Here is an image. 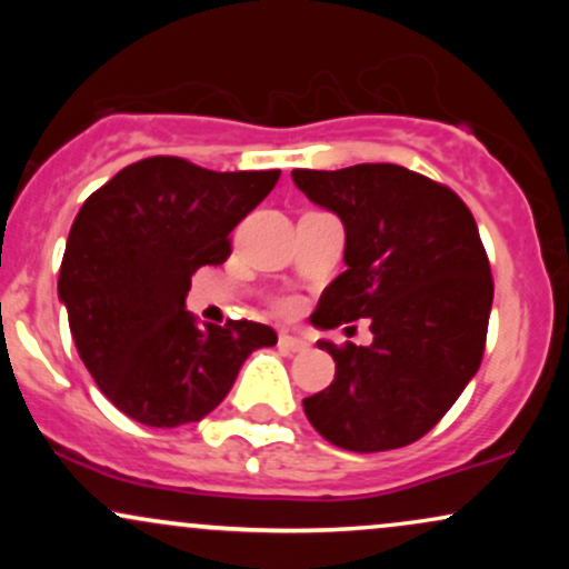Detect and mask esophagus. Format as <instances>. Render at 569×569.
Masks as SVG:
<instances>
[{"label": "esophagus", "mask_w": 569, "mask_h": 569, "mask_svg": "<svg viewBox=\"0 0 569 569\" xmlns=\"http://www.w3.org/2000/svg\"><path fill=\"white\" fill-rule=\"evenodd\" d=\"M278 345H280V350H286V352H305L307 348H310L302 337H293V335H280Z\"/></svg>", "instance_id": "1"}]
</instances>
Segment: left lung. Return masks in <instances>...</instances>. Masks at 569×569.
Here are the masks:
<instances>
[{
  "instance_id": "8db88e82",
  "label": "left lung",
  "mask_w": 569,
  "mask_h": 569,
  "mask_svg": "<svg viewBox=\"0 0 569 569\" xmlns=\"http://www.w3.org/2000/svg\"><path fill=\"white\" fill-rule=\"evenodd\" d=\"M291 179L345 227L348 270L326 286L312 326L369 318L375 335L367 348L318 342L337 375L302 401L307 420L350 452L407 447L479 371L492 310L479 227L452 189L390 162Z\"/></svg>"
}]
</instances>
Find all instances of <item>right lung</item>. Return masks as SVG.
<instances>
[{"mask_svg": "<svg viewBox=\"0 0 569 569\" xmlns=\"http://www.w3.org/2000/svg\"><path fill=\"white\" fill-rule=\"evenodd\" d=\"M280 171L217 173L149 158L96 189L71 224L58 299L103 396L149 428L198 422L230 393L264 323H198L187 291L198 267L230 257V232L278 184Z\"/></svg>", "mask_w": 569, "mask_h": 569, "instance_id": "right-lung-1", "label": "right lung"}]
</instances>
